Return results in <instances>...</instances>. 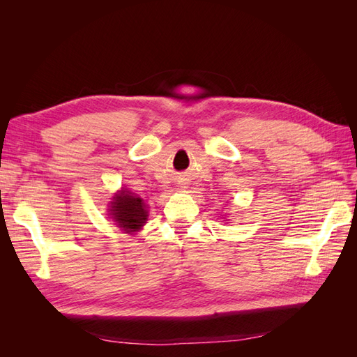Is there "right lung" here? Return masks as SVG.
<instances>
[{
	"instance_id": "right-lung-1",
	"label": "right lung",
	"mask_w": 357,
	"mask_h": 357,
	"mask_svg": "<svg viewBox=\"0 0 357 357\" xmlns=\"http://www.w3.org/2000/svg\"><path fill=\"white\" fill-rule=\"evenodd\" d=\"M109 207V214L116 222L117 228H121L126 234L138 232L142 229L149 215L144 199L128 189L114 193Z\"/></svg>"
}]
</instances>
